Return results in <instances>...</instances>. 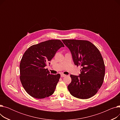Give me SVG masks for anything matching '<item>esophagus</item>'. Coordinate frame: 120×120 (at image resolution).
<instances>
[{"instance_id":"34e87169","label":"esophagus","mask_w":120,"mask_h":120,"mask_svg":"<svg viewBox=\"0 0 120 120\" xmlns=\"http://www.w3.org/2000/svg\"><path fill=\"white\" fill-rule=\"evenodd\" d=\"M65 76H66V75H65V74H64L63 73H62L61 74V77H65Z\"/></svg>"}]
</instances>
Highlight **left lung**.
<instances>
[{
    "mask_svg": "<svg viewBox=\"0 0 120 120\" xmlns=\"http://www.w3.org/2000/svg\"><path fill=\"white\" fill-rule=\"evenodd\" d=\"M70 49L75 65L81 68L80 74L71 75V83L68 89L73 96L89 99L98 92L105 76L104 62L99 49L90 41L81 40H62Z\"/></svg>",
    "mask_w": 120,
    "mask_h": 120,
    "instance_id": "1",
    "label": "left lung"
}]
</instances>
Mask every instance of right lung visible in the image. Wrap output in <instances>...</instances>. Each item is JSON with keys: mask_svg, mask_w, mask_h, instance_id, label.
Masks as SVG:
<instances>
[{"mask_svg": "<svg viewBox=\"0 0 120 120\" xmlns=\"http://www.w3.org/2000/svg\"><path fill=\"white\" fill-rule=\"evenodd\" d=\"M64 47L60 40H49L31 46L25 52L20 64V79L31 97L43 99L54 93L60 74H51L45 67Z\"/></svg>", "mask_w": 120, "mask_h": 120, "instance_id": "add662e5", "label": "right lung"}]
</instances>
